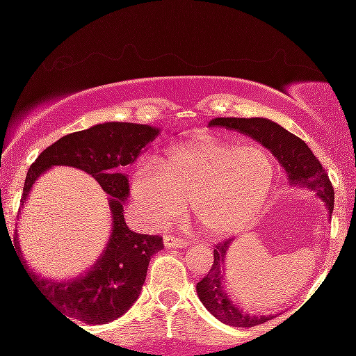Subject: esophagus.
<instances>
[{
    "instance_id": "obj_1",
    "label": "esophagus",
    "mask_w": 356,
    "mask_h": 356,
    "mask_svg": "<svg viewBox=\"0 0 356 356\" xmlns=\"http://www.w3.org/2000/svg\"><path fill=\"white\" fill-rule=\"evenodd\" d=\"M164 244L167 248H186V246H189L191 241L184 239V238H177V236H165Z\"/></svg>"
}]
</instances>
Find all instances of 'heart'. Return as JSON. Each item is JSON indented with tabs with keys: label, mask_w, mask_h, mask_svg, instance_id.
Returning <instances> with one entry per match:
<instances>
[{
	"label": "heart",
	"mask_w": 356,
	"mask_h": 356,
	"mask_svg": "<svg viewBox=\"0 0 356 356\" xmlns=\"http://www.w3.org/2000/svg\"><path fill=\"white\" fill-rule=\"evenodd\" d=\"M275 177L276 162L264 147L202 138L169 150L164 165L142 159L130 189L150 222L164 226L179 220L191 204L206 234L227 236L243 229L259 212Z\"/></svg>",
	"instance_id": "b5f03b06"
}]
</instances>
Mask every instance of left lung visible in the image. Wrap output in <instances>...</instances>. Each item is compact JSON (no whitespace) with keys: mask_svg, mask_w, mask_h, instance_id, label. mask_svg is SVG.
Masks as SVG:
<instances>
[{"mask_svg":"<svg viewBox=\"0 0 356 356\" xmlns=\"http://www.w3.org/2000/svg\"><path fill=\"white\" fill-rule=\"evenodd\" d=\"M209 127L236 130L263 144L284 167L289 182L293 186H301L316 192L318 197L325 201L328 212L332 214L334 204L332 182L316 155L300 137L266 118H214L209 122ZM229 244L231 239H227L214 246V263H212L211 271L197 283V295L202 305L226 325L239 326V328L261 325L268 321L269 316H251V314L243 313L231 303L229 298L222 291V269Z\"/></svg>","mask_w":356,"mask_h":356,"instance_id":"1","label":"left lung"}]
</instances>
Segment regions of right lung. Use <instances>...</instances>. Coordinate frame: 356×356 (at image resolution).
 <instances>
[{
    "mask_svg": "<svg viewBox=\"0 0 356 356\" xmlns=\"http://www.w3.org/2000/svg\"><path fill=\"white\" fill-rule=\"evenodd\" d=\"M157 134L159 130L149 125L127 122L99 124L61 137L47 147L28 170L22 202L26 201L40 174L51 165H72L85 170L112 197L108 202L112 234L95 268L85 276L63 283L26 273L44 298L72 323L104 325L122 316L140 295L150 257L164 248L161 236L137 234L127 227L124 204L129 197V181L120 172L136 161ZM22 266L26 271L28 268Z\"/></svg>",
    "mask_w": 356,
    "mask_h": 356,
    "instance_id": "1",
    "label": "right lung"
}]
</instances>
